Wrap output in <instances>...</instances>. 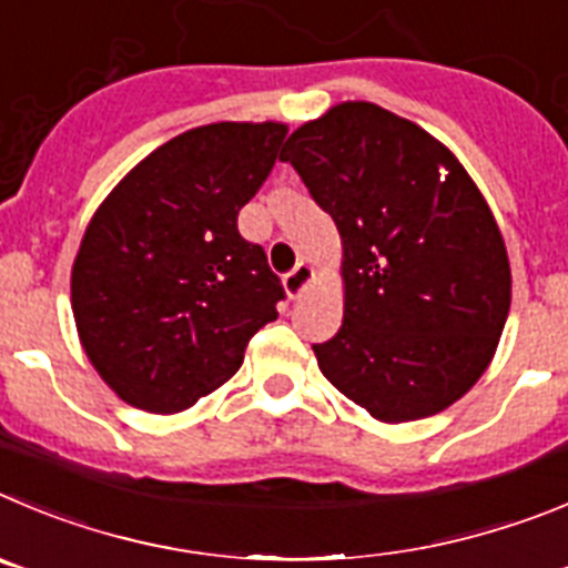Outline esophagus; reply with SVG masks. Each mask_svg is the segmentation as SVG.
Wrapping results in <instances>:
<instances>
[{
	"mask_svg": "<svg viewBox=\"0 0 568 568\" xmlns=\"http://www.w3.org/2000/svg\"><path fill=\"white\" fill-rule=\"evenodd\" d=\"M311 280H314V268H311L308 263H296L294 268H291V272L283 277V285H285V291H288L291 300H296V296L308 288Z\"/></svg>",
	"mask_w": 568,
	"mask_h": 568,
	"instance_id": "34e87169",
	"label": "esophagus"
}]
</instances>
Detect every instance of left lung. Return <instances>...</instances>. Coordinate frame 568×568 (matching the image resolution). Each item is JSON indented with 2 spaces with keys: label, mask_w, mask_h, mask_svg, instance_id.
I'll return each instance as SVG.
<instances>
[{
  "label": "left lung",
  "mask_w": 568,
  "mask_h": 568,
  "mask_svg": "<svg viewBox=\"0 0 568 568\" xmlns=\"http://www.w3.org/2000/svg\"><path fill=\"white\" fill-rule=\"evenodd\" d=\"M342 237L345 316L314 345L325 379L379 422L462 398L498 347L513 274L487 201L430 132L367 101L285 141Z\"/></svg>",
  "instance_id": "1"
}]
</instances>
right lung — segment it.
Instances as JSON below:
<instances>
[{"instance_id":"obj_1","label":"right lung","mask_w":568,"mask_h":568,"mask_svg":"<svg viewBox=\"0 0 568 568\" xmlns=\"http://www.w3.org/2000/svg\"><path fill=\"white\" fill-rule=\"evenodd\" d=\"M285 124H206L112 189L73 263V316L126 405L178 413L217 390L277 320L283 283L237 214L272 172Z\"/></svg>"}]
</instances>
